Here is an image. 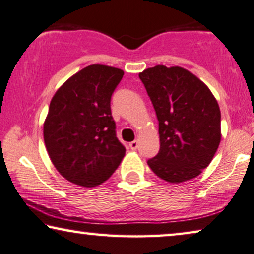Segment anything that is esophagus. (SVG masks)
Returning <instances> with one entry per match:
<instances>
[{
  "instance_id": "1",
  "label": "esophagus",
  "mask_w": 254,
  "mask_h": 254,
  "mask_svg": "<svg viewBox=\"0 0 254 254\" xmlns=\"http://www.w3.org/2000/svg\"><path fill=\"white\" fill-rule=\"evenodd\" d=\"M129 148L131 150H136V149L138 148V141H137V139H135V141L129 143Z\"/></svg>"
}]
</instances>
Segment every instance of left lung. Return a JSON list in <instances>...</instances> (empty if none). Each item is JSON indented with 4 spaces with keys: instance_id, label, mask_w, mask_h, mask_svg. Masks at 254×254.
Here are the masks:
<instances>
[{
    "instance_id": "left-lung-1",
    "label": "left lung",
    "mask_w": 254,
    "mask_h": 254,
    "mask_svg": "<svg viewBox=\"0 0 254 254\" xmlns=\"http://www.w3.org/2000/svg\"><path fill=\"white\" fill-rule=\"evenodd\" d=\"M159 121L160 149L148 160L171 183L196 178L221 141V113L211 90L187 69L157 65L138 74Z\"/></svg>"
}]
</instances>
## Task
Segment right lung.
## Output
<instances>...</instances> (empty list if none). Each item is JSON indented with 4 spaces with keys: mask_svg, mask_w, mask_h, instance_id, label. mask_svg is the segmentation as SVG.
Returning <instances> with one entry per match:
<instances>
[{
    "mask_svg": "<svg viewBox=\"0 0 254 254\" xmlns=\"http://www.w3.org/2000/svg\"><path fill=\"white\" fill-rule=\"evenodd\" d=\"M124 71L89 65L54 95L43 125L48 154L69 182L91 188L113 174L126 152L116 134L111 97Z\"/></svg>",
    "mask_w": 254,
    "mask_h": 254,
    "instance_id": "right-lung-1",
    "label": "right lung"
}]
</instances>
